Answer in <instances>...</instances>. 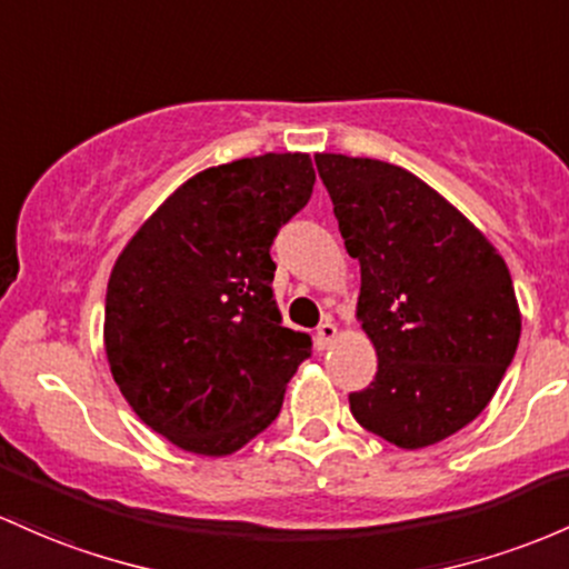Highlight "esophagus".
I'll list each match as a JSON object with an SVG mask.
<instances>
[{
  "label": "esophagus",
  "instance_id": "obj_1",
  "mask_svg": "<svg viewBox=\"0 0 569 569\" xmlns=\"http://www.w3.org/2000/svg\"><path fill=\"white\" fill-rule=\"evenodd\" d=\"M335 337H337V327L332 321H321L318 323V329H316V348L318 351H327V348H332V342H335Z\"/></svg>",
  "mask_w": 569,
  "mask_h": 569
}]
</instances>
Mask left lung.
<instances>
[{"mask_svg":"<svg viewBox=\"0 0 569 569\" xmlns=\"http://www.w3.org/2000/svg\"><path fill=\"white\" fill-rule=\"evenodd\" d=\"M346 251L356 316L378 353L348 395L367 432L399 448L446 440L495 397L521 337L513 280L489 240L435 189L378 159L318 153Z\"/></svg>","mask_w":569,"mask_h":569,"instance_id":"1","label":"left lung"}]
</instances>
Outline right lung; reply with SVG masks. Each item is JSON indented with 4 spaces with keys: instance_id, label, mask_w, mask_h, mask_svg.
<instances>
[{
    "instance_id": "right-lung-1",
    "label": "right lung",
    "mask_w": 569,
    "mask_h": 569,
    "mask_svg": "<svg viewBox=\"0 0 569 569\" xmlns=\"http://www.w3.org/2000/svg\"><path fill=\"white\" fill-rule=\"evenodd\" d=\"M308 153H264L193 174L110 272L104 351L153 432L227 457L278 418L310 335L283 327L270 248L308 204Z\"/></svg>"
}]
</instances>
